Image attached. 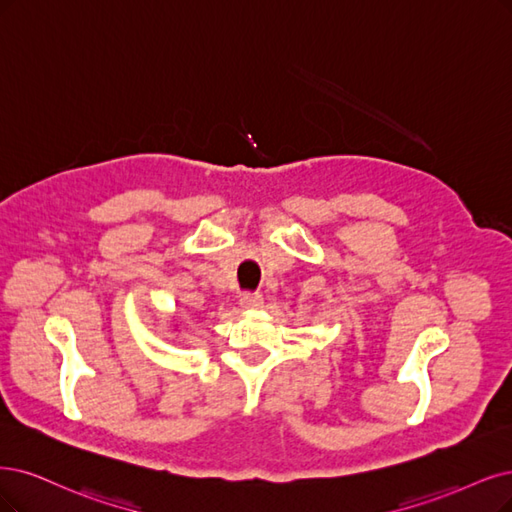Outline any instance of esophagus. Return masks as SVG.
<instances>
[{
    "label": "esophagus",
    "instance_id": "34e87169",
    "mask_svg": "<svg viewBox=\"0 0 512 512\" xmlns=\"http://www.w3.org/2000/svg\"><path fill=\"white\" fill-rule=\"evenodd\" d=\"M263 306V297L259 293H244L240 297V308L242 310H259Z\"/></svg>",
    "mask_w": 512,
    "mask_h": 512
}]
</instances>
